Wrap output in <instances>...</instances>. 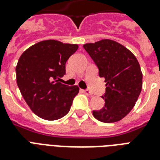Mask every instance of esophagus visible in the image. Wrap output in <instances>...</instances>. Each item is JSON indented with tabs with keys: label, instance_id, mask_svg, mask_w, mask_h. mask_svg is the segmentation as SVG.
Masks as SVG:
<instances>
[{
	"label": "esophagus",
	"instance_id": "esophagus-1",
	"mask_svg": "<svg viewBox=\"0 0 160 160\" xmlns=\"http://www.w3.org/2000/svg\"><path fill=\"white\" fill-rule=\"evenodd\" d=\"M83 92L85 93V95H92V93L90 92V90H83Z\"/></svg>",
	"mask_w": 160,
	"mask_h": 160
}]
</instances>
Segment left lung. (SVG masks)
I'll return each mask as SVG.
<instances>
[{"instance_id": "8db88e82", "label": "left lung", "mask_w": 160, "mask_h": 160, "mask_svg": "<svg viewBox=\"0 0 160 160\" xmlns=\"http://www.w3.org/2000/svg\"><path fill=\"white\" fill-rule=\"evenodd\" d=\"M105 78V106L93 110L95 119L104 123L117 122L134 108L142 89L141 69L136 57L121 44L102 40L83 46Z\"/></svg>"}]
</instances>
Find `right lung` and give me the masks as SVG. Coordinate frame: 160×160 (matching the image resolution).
<instances>
[{
    "mask_svg": "<svg viewBox=\"0 0 160 160\" xmlns=\"http://www.w3.org/2000/svg\"><path fill=\"white\" fill-rule=\"evenodd\" d=\"M77 49V45L48 40L35 44L21 55L16 68V82L37 116L56 120L70 111L80 89L58 80L65 75V63Z\"/></svg>",
    "mask_w": 160,
    "mask_h": 160,
    "instance_id": "add662e5",
    "label": "right lung"
}]
</instances>
